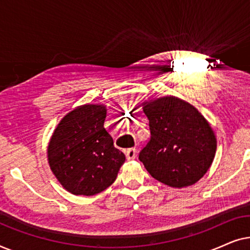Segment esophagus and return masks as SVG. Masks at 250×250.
<instances>
[{
  "label": "esophagus",
  "instance_id": "esophagus-1",
  "mask_svg": "<svg viewBox=\"0 0 250 250\" xmlns=\"http://www.w3.org/2000/svg\"><path fill=\"white\" fill-rule=\"evenodd\" d=\"M125 155H126V158H127L128 160L135 159V157H136V149L135 148L126 149L125 150Z\"/></svg>",
  "mask_w": 250,
  "mask_h": 250
}]
</instances>
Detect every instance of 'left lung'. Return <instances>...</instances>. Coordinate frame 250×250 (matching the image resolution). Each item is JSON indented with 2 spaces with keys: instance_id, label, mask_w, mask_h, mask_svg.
<instances>
[{
  "instance_id": "obj_1",
  "label": "left lung",
  "mask_w": 250,
  "mask_h": 250,
  "mask_svg": "<svg viewBox=\"0 0 250 250\" xmlns=\"http://www.w3.org/2000/svg\"><path fill=\"white\" fill-rule=\"evenodd\" d=\"M150 140L139 159L166 186H192L209 168L216 152L214 132L199 111L175 97L146 102Z\"/></svg>"
}]
</instances>
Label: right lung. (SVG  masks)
<instances>
[{"label": "right lung", "mask_w": 250, "mask_h": 250, "mask_svg": "<svg viewBox=\"0 0 250 250\" xmlns=\"http://www.w3.org/2000/svg\"><path fill=\"white\" fill-rule=\"evenodd\" d=\"M105 108L85 104L64 116L51 138V169L73 194L93 196L115 182L125 155L104 127Z\"/></svg>", "instance_id": "add662e5"}]
</instances>
